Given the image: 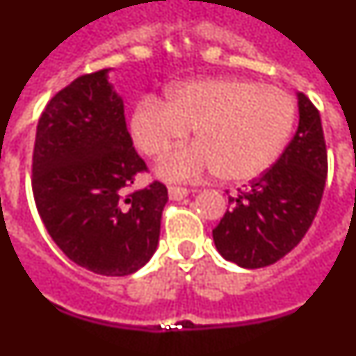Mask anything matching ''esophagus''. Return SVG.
Wrapping results in <instances>:
<instances>
[{
	"instance_id": "1",
	"label": "esophagus",
	"mask_w": 356,
	"mask_h": 356,
	"mask_svg": "<svg viewBox=\"0 0 356 356\" xmlns=\"http://www.w3.org/2000/svg\"><path fill=\"white\" fill-rule=\"evenodd\" d=\"M168 193H169V197H171V200L180 201V200H184L185 196H187L188 191H187V188H184V187H175V185H171V187L168 188Z\"/></svg>"
}]
</instances>
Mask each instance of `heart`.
Wrapping results in <instances>:
<instances>
[{
    "instance_id": "heart-1",
    "label": "heart",
    "mask_w": 356,
    "mask_h": 356,
    "mask_svg": "<svg viewBox=\"0 0 356 356\" xmlns=\"http://www.w3.org/2000/svg\"><path fill=\"white\" fill-rule=\"evenodd\" d=\"M294 119V99L285 90L241 78H212L178 85L168 103L143 99L131 114L130 131L144 155L160 159L194 130L196 143L159 163L160 178L193 181L217 172L237 184L275 165Z\"/></svg>"
}]
</instances>
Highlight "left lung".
<instances>
[{
    "label": "left lung",
    "mask_w": 356,
    "mask_h": 356,
    "mask_svg": "<svg viewBox=\"0 0 356 356\" xmlns=\"http://www.w3.org/2000/svg\"><path fill=\"white\" fill-rule=\"evenodd\" d=\"M300 124L276 163L246 191L212 229L221 257L246 269L266 267L294 250L312 226L325 191L328 156L316 106L298 92Z\"/></svg>",
    "instance_id": "obj_1"
}]
</instances>
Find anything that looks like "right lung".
I'll return each mask as SVG.
<instances>
[{
  "mask_svg": "<svg viewBox=\"0 0 356 356\" xmlns=\"http://www.w3.org/2000/svg\"><path fill=\"white\" fill-rule=\"evenodd\" d=\"M108 72L76 78L46 105L37 124L31 188L44 226L69 260L96 275L127 276L156 251L168 188L153 181L124 196L147 168Z\"/></svg>",
  "mask_w": 356,
  "mask_h": 356,
  "instance_id": "obj_1",
  "label": "right lung"
}]
</instances>
